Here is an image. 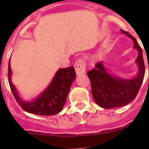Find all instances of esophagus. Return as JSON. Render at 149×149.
Here are the masks:
<instances>
[{"label": "esophagus", "mask_w": 149, "mask_h": 149, "mask_svg": "<svg viewBox=\"0 0 149 149\" xmlns=\"http://www.w3.org/2000/svg\"><path fill=\"white\" fill-rule=\"evenodd\" d=\"M75 70H76V73L77 75H81L84 74L85 72V61L83 58H79L78 60L75 63Z\"/></svg>", "instance_id": "obj_1"}]
</instances>
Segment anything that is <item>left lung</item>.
<instances>
[{"mask_svg":"<svg viewBox=\"0 0 149 149\" xmlns=\"http://www.w3.org/2000/svg\"><path fill=\"white\" fill-rule=\"evenodd\" d=\"M120 31L132 38L134 42V48L139 52V56L136 58L139 71L136 77L133 79H123L110 74L104 67L103 62H99L95 65V69L87 72L91 83L93 99L103 108L119 107L132 102L139 93L146 72L141 48L132 35L124 30Z\"/></svg>","mask_w":149,"mask_h":149,"instance_id":"obj_1","label":"left lung"}]
</instances>
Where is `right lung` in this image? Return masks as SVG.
Returning a JSON list of instances; mask_svg holds the SVG:
<instances>
[{
	"label": "right lung",
	"instance_id": "obj_1",
	"mask_svg": "<svg viewBox=\"0 0 149 149\" xmlns=\"http://www.w3.org/2000/svg\"><path fill=\"white\" fill-rule=\"evenodd\" d=\"M10 60L8 64V82L16 101L24 111L38 115L50 116L59 113L63 110L70 86L76 78L73 66L57 70L48 87L32 101H24L20 98L15 86L11 82Z\"/></svg>",
	"mask_w": 149,
	"mask_h": 149
}]
</instances>
